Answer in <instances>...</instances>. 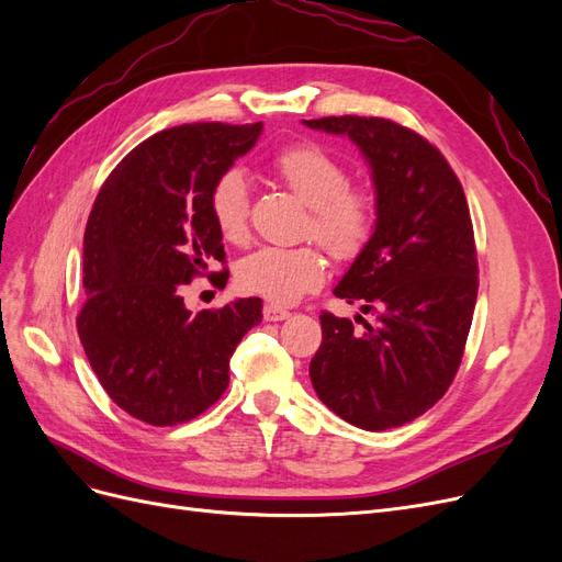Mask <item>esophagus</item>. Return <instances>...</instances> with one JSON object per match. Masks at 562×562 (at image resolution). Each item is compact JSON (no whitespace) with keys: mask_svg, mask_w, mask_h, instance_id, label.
<instances>
[{"mask_svg":"<svg viewBox=\"0 0 562 562\" xmlns=\"http://www.w3.org/2000/svg\"><path fill=\"white\" fill-rule=\"evenodd\" d=\"M262 316H265V321H283V318L291 316V312L279 307V304H265Z\"/></svg>","mask_w":562,"mask_h":562,"instance_id":"34e87169","label":"esophagus"}]
</instances>
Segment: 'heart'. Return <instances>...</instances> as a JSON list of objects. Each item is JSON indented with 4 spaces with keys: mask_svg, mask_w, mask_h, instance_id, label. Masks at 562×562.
Here are the masks:
<instances>
[{
    "mask_svg": "<svg viewBox=\"0 0 562 562\" xmlns=\"http://www.w3.org/2000/svg\"><path fill=\"white\" fill-rule=\"evenodd\" d=\"M274 176L310 206L304 232L335 260H353L375 229V199L363 187L349 184V171L316 145H293L271 164ZM213 223L229 244L248 241L250 184L232 168L211 190ZM326 258L314 246H262L236 265V283L244 293L271 304H295L326 281Z\"/></svg>",
    "mask_w": 562,
    "mask_h": 562,
    "instance_id": "b5f03b06",
    "label": "heart"
}]
</instances>
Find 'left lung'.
I'll return each instance as SVG.
<instances>
[{"label": "left lung", "mask_w": 562, "mask_h": 562, "mask_svg": "<svg viewBox=\"0 0 562 562\" xmlns=\"http://www.w3.org/2000/svg\"><path fill=\"white\" fill-rule=\"evenodd\" d=\"M347 135L375 187V229L335 295L375 312L353 330L321 314L323 342L310 363L318 398L366 431L403 427L446 394L462 361L479 295L473 227L462 184L440 151L380 116L304 119Z\"/></svg>", "instance_id": "1"}]
</instances>
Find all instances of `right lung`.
<instances>
[{
	"instance_id": "add662e5",
	"label": "right lung",
	"mask_w": 562,
	"mask_h": 562,
	"mask_svg": "<svg viewBox=\"0 0 562 562\" xmlns=\"http://www.w3.org/2000/svg\"><path fill=\"white\" fill-rule=\"evenodd\" d=\"M260 133V122L166 128L128 151L93 203L79 339L108 396L151 427L194 419L223 396L236 345L262 321L260 297L192 314L180 295L209 260H225L211 190Z\"/></svg>"
}]
</instances>
